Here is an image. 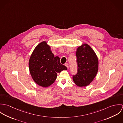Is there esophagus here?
Returning <instances> with one entry per match:
<instances>
[{
    "instance_id": "esophagus-1",
    "label": "esophagus",
    "mask_w": 123,
    "mask_h": 123,
    "mask_svg": "<svg viewBox=\"0 0 123 123\" xmlns=\"http://www.w3.org/2000/svg\"><path fill=\"white\" fill-rule=\"evenodd\" d=\"M65 66L67 68H69V64H68V63H65Z\"/></svg>"
}]
</instances>
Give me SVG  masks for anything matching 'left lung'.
Listing matches in <instances>:
<instances>
[{
	"label": "left lung",
	"mask_w": 123,
	"mask_h": 123,
	"mask_svg": "<svg viewBox=\"0 0 123 123\" xmlns=\"http://www.w3.org/2000/svg\"><path fill=\"white\" fill-rule=\"evenodd\" d=\"M78 71L73 80L79 87L88 85L94 80L98 69V60L94 50L88 44L79 46L76 53Z\"/></svg>",
	"instance_id": "1"
}]
</instances>
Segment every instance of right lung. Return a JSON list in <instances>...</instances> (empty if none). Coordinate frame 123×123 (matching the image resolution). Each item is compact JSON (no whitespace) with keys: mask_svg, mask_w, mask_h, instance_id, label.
<instances>
[{"mask_svg":"<svg viewBox=\"0 0 123 123\" xmlns=\"http://www.w3.org/2000/svg\"><path fill=\"white\" fill-rule=\"evenodd\" d=\"M30 73L35 83L43 87H47L54 83L57 73L67 70L60 62L58 56L54 57L51 47L43 41L38 44L29 61Z\"/></svg>","mask_w":123,"mask_h":123,"instance_id":"1","label":"right lung"}]
</instances>
